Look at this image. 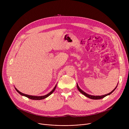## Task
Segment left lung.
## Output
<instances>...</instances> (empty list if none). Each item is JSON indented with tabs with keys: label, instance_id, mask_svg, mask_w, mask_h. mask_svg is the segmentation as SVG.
Wrapping results in <instances>:
<instances>
[{
	"label": "left lung",
	"instance_id": "1",
	"mask_svg": "<svg viewBox=\"0 0 129 129\" xmlns=\"http://www.w3.org/2000/svg\"><path fill=\"white\" fill-rule=\"evenodd\" d=\"M77 88H78V89L79 90V91L81 93H82L83 94H84L85 96H86V97H87V98H89V99H93V100H100V99H103V98H105V96H107V95H110V94H111L115 90V89L117 88V86L115 87V88L113 90H112L111 92H110L109 93H108V94H105V95H101V96H93V95H89V94H87V93H85L84 91H83L82 90H81L80 88V87H79V86H78V84H77Z\"/></svg>",
	"mask_w": 129,
	"mask_h": 129
}]
</instances>
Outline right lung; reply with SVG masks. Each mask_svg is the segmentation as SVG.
<instances>
[{
	"label": "right lung",
	"instance_id": "right-lung-1",
	"mask_svg": "<svg viewBox=\"0 0 129 129\" xmlns=\"http://www.w3.org/2000/svg\"><path fill=\"white\" fill-rule=\"evenodd\" d=\"M56 87H57V85L55 86L54 88L52 89V90L51 92H49L48 94H46V95H44V96H33V95H27V94H24V93H21V92H20L19 90H18L16 88H15V89L16 90V91L18 92L20 94H21V95H23V96H26V98H28V99H31V100H43V99H44L47 98L48 96H49L50 94H51L53 92V91H54V90L56 89Z\"/></svg>",
	"mask_w": 129,
	"mask_h": 129
}]
</instances>
